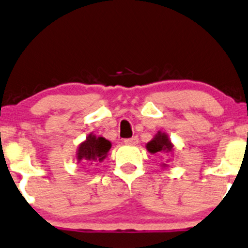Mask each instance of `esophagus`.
Segmentation results:
<instances>
[{"instance_id":"obj_1","label":"esophagus","mask_w":248,"mask_h":248,"mask_svg":"<svg viewBox=\"0 0 248 248\" xmlns=\"http://www.w3.org/2000/svg\"><path fill=\"white\" fill-rule=\"evenodd\" d=\"M138 141H139L138 137H132V138H129V139H125L124 140V142L126 143V145H131V146L137 145V143H138Z\"/></svg>"}]
</instances>
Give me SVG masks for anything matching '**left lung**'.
Returning <instances> with one entry per match:
<instances>
[{"label": "left lung", "mask_w": 248, "mask_h": 248, "mask_svg": "<svg viewBox=\"0 0 248 248\" xmlns=\"http://www.w3.org/2000/svg\"><path fill=\"white\" fill-rule=\"evenodd\" d=\"M146 149H147L151 154L169 155L173 153V143L171 142L169 136H168L166 132L158 131V132L154 136V138H153L149 142L146 143ZM162 167L168 168L169 166L166 163H162Z\"/></svg>", "instance_id": "1"}]
</instances>
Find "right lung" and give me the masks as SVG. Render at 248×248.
I'll list each match as a JSON object with an SVG mask.
<instances>
[{"label":"right lung","instance_id":"right-lung-1","mask_svg":"<svg viewBox=\"0 0 248 248\" xmlns=\"http://www.w3.org/2000/svg\"><path fill=\"white\" fill-rule=\"evenodd\" d=\"M111 148V142L103 137H96L90 133L84 141L79 143L76 158L78 163L93 164V162H102L108 156V152Z\"/></svg>","mask_w":248,"mask_h":248}]
</instances>
